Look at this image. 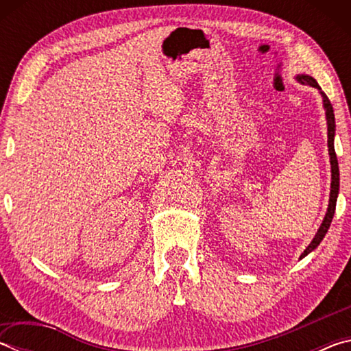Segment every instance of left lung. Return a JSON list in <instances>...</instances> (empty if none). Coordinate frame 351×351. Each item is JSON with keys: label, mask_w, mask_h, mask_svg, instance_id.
I'll use <instances>...</instances> for the list:
<instances>
[{"label": "left lung", "mask_w": 351, "mask_h": 351, "mask_svg": "<svg viewBox=\"0 0 351 351\" xmlns=\"http://www.w3.org/2000/svg\"><path fill=\"white\" fill-rule=\"evenodd\" d=\"M297 80L300 83H304V85H310L317 88L320 90V86L317 85V82L313 79L310 75H299L297 77ZM324 97V106H325V114H326V125H328V152H330V162H331V190H330V204H328V210H326V215L324 218L322 224H320V228L317 230L316 237H314L313 241L310 243V246H308L304 254H302L300 258H304L305 255L310 254L311 251H314L319 245L320 241L324 240L325 234L328 232V228L331 224V219L332 215H335V210H336V201H337V193H339V165H337V156H336V152H335V112H332V106L330 104V99L326 97V94L320 91Z\"/></svg>", "instance_id": "obj_1"}]
</instances>
